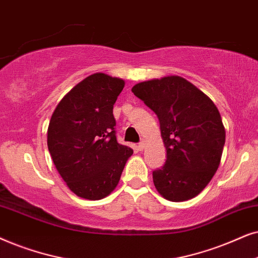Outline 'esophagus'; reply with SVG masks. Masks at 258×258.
Segmentation results:
<instances>
[{"instance_id":"obj_1","label":"esophagus","mask_w":258,"mask_h":258,"mask_svg":"<svg viewBox=\"0 0 258 258\" xmlns=\"http://www.w3.org/2000/svg\"><path fill=\"white\" fill-rule=\"evenodd\" d=\"M145 145H146L145 140H144V139H142V140H140V143L138 144V147H139V150H143V149H144V147H145Z\"/></svg>"}]
</instances>
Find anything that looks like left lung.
I'll return each instance as SVG.
<instances>
[{
    "label": "left lung",
    "instance_id": "8db88e82",
    "mask_svg": "<svg viewBox=\"0 0 258 258\" xmlns=\"http://www.w3.org/2000/svg\"><path fill=\"white\" fill-rule=\"evenodd\" d=\"M132 92L159 119L166 161L152 173L157 191L171 202L196 197L221 163L225 128L218 108L177 75L140 82Z\"/></svg>",
    "mask_w": 258,
    "mask_h": 258
}]
</instances>
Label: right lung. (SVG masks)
I'll use <instances>...</instances> for the list:
<instances>
[{"instance_id":"obj_1","label":"right lung","mask_w":258,"mask_h":258,"mask_svg":"<svg viewBox=\"0 0 258 258\" xmlns=\"http://www.w3.org/2000/svg\"><path fill=\"white\" fill-rule=\"evenodd\" d=\"M125 81L104 73L84 79L51 114L47 145L67 186L79 197L105 198L118 185L133 150L116 142L113 105Z\"/></svg>"}]
</instances>
